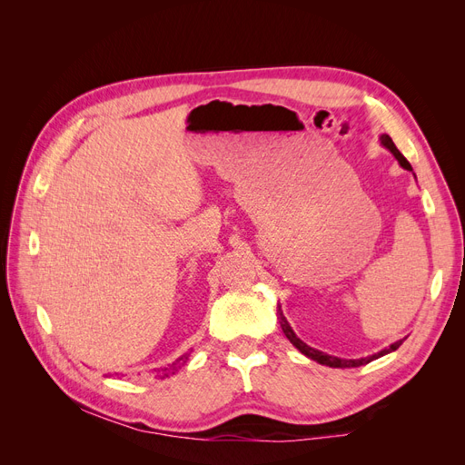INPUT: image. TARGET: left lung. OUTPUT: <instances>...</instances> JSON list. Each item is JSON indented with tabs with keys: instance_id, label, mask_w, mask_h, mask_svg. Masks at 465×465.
<instances>
[{
	"instance_id": "obj_1",
	"label": "left lung",
	"mask_w": 465,
	"mask_h": 465,
	"mask_svg": "<svg viewBox=\"0 0 465 465\" xmlns=\"http://www.w3.org/2000/svg\"><path fill=\"white\" fill-rule=\"evenodd\" d=\"M380 143H382V145L393 154V157L398 159V163L405 168V171H411V173H413L411 164L407 163V159L398 151V147L393 145L391 137H390L388 134L380 135ZM277 318H279V323H281V330H283V333L287 335V340H289L294 347H297L302 355H306L308 359H312V361H316V362H320V364H326V367H331V369H353V367H362V364H367V362H371V361H374V359H378V357H384V355L391 353V351H396V349L403 343V340H405V337H403V340H400V341H396V343H391L390 347H386V349H382V351H378V353H374V355H371V357L341 359V357H333V355L323 353V351H318V349H314V347H311V345H306V343L301 340V337H297V333L292 331L291 323H289L287 318L283 316V311H281V306H277Z\"/></svg>"
}]
</instances>
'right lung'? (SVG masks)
I'll list each match as a JSON object with an SVG mask.
<instances>
[{"label":"right lung","mask_w":465,"mask_h":465,"mask_svg":"<svg viewBox=\"0 0 465 465\" xmlns=\"http://www.w3.org/2000/svg\"><path fill=\"white\" fill-rule=\"evenodd\" d=\"M188 357H190L188 353H186V355H182V357H180V359H176V362H173V364H171V367H168V369H161V371H159V372L163 374L161 378L168 376V374H171V372L174 374V372H176V371H178L180 367H184V364H186V361H188Z\"/></svg>","instance_id":"1"}]
</instances>
